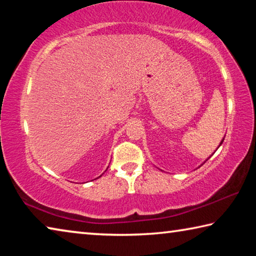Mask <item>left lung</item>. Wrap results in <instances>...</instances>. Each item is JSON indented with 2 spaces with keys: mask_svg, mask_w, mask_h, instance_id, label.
Returning <instances> with one entry per match:
<instances>
[{
  "mask_svg": "<svg viewBox=\"0 0 256 256\" xmlns=\"http://www.w3.org/2000/svg\"><path fill=\"white\" fill-rule=\"evenodd\" d=\"M222 142H224V140H222V142H220V146H222Z\"/></svg>",
  "mask_w": 256,
  "mask_h": 256,
  "instance_id": "1",
  "label": "left lung"
}]
</instances>
